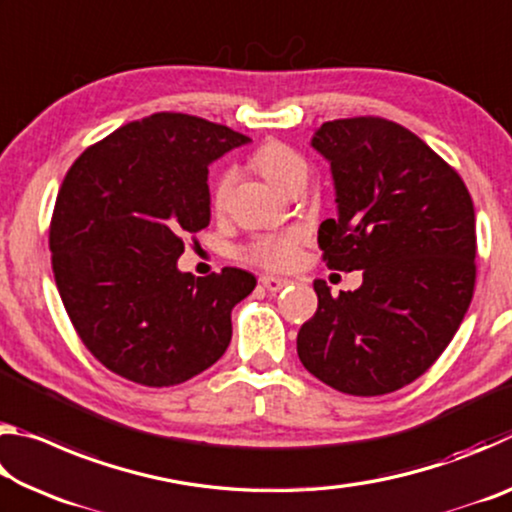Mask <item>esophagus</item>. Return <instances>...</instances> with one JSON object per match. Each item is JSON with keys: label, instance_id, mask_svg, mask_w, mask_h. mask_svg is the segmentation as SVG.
<instances>
[{"label": "esophagus", "instance_id": "34e87169", "mask_svg": "<svg viewBox=\"0 0 512 512\" xmlns=\"http://www.w3.org/2000/svg\"><path fill=\"white\" fill-rule=\"evenodd\" d=\"M259 282H262V287L271 293L282 291L289 284V280H284V277H275V275H262L259 277Z\"/></svg>", "mask_w": 512, "mask_h": 512}]
</instances>
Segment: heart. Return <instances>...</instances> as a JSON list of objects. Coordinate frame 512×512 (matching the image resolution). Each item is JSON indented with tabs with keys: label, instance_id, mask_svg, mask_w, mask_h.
Listing matches in <instances>:
<instances>
[{
	"label": "heart",
	"instance_id": "obj_1",
	"mask_svg": "<svg viewBox=\"0 0 512 512\" xmlns=\"http://www.w3.org/2000/svg\"><path fill=\"white\" fill-rule=\"evenodd\" d=\"M250 162H253V167L262 173L268 183H273L277 189H282V192H289V189L298 183H307L309 164L300 153H296L291 146L282 142L262 144L253 153ZM235 178V169H223L219 176H216L212 187L214 207H223V203L228 201V194L232 185H235ZM302 241H305V232L300 228L264 232V235H257L248 246H244L241 255L253 264L284 271V268H291L296 264Z\"/></svg>",
	"mask_w": 512,
	"mask_h": 512
}]
</instances>
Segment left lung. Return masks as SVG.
<instances>
[{
    "mask_svg": "<svg viewBox=\"0 0 512 512\" xmlns=\"http://www.w3.org/2000/svg\"><path fill=\"white\" fill-rule=\"evenodd\" d=\"M311 146L329 162L336 219L318 228L329 268L363 271L298 332L311 375L348 395H386L424 375L454 339L476 280L474 205L461 176L418 135L381 117L325 121Z\"/></svg>",
    "mask_w": 512,
    "mask_h": 512,
    "instance_id": "obj_1",
    "label": "left lung"
}]
</instances>
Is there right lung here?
Returning a JSON list of instances; mask_svg holds the SVG:
<instances>
[{"mask_svg":"<svg viewBox=\"0 0 512 512\" xmlns=\"http://www.w3.org/2000/svg\"><path fill=\"white\" fill-rule=\"evenodd\" d=\"M246 135L183 112L117 128L69 167L49 225L69 320L94 359L162 388L223 357L232 307L255 289L241 268L178 271L183 237L210 225L207 167Z\"/></svg>","mask_w":512,"mask_h":512,"instance_id":"1","label":"right lung"}]
</instances>
